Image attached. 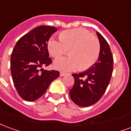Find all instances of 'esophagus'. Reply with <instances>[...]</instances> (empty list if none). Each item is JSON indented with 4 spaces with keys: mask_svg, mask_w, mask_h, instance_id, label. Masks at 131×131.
<instances>
[{
    "mask_svg": "<svg viewBox=\"0 0 131 131\" xmlns=\"http://www.w3.org/2000/svg\"><path fill=\"white\" fill-rule=\"evenodd\" d=\"M67 75V73H64V72H60V76L61 77H64V76H66Z\"/></svg>",
    "mask_w": 131,
    "mask_h": 131,
    "instance_id": "esophagus-1",
    "label": "esophagus"
}]
</instances>
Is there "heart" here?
<instances>
[{"label": "heart", "instance_id": "b5f03b06", "mask_svg": "<svg viewBox=\"0 0 131 131\" xmlns=\"http://www.w3.org/2000/svg\"><path fill=\"white\" fill-rule=\"evenodd\" d=\"M47 48L57 57L69 49V56L59 57L54 61V67L59 71L71 72L80 68L86 70L96 62L100 53V42L93 34L84 28L64 31L58 37L50 38Z\"/></svg>", "mask_w": 131, "mask_h": 131}]
</instances>
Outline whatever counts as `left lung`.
Instances as JSON below:
<instances>
[{"instance_id": "obj_1", "label": "left lung", "mask_w": 131, "mask_h": 131, "mask_svg": "<svg viewBox=\"0 0 131 131\" xmlns=\"http://www.w3.org/2000/svg\"><path fill=\"white\" fill-rule=\"evenodd\" d=\"M96 35L100 42L97 62L84 72L72 74L74 84L69 91V96L72 101L79 106H89L99 101L112 76L113 59L110 47L99 32Z\"/></svg>"}]
</instances>
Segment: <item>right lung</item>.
<instances>
[{
	"mask_svg": "<svg viewBox=\"0 0 131 131\" xmlns=\"http://www.w3.org/2000/svg\"><path fill=\"white\" fill-rule=\"evenodd\" d=\"M57 31L55 27L41 25L23 36L15 45L10 57V71L15 87L24 100L38 99L59 76L58 71L42 69L52 63L47 42Z\"/></svg>",
	"mask_w": 131,
	"mask_h": 131,
	"instance_id": "1",
	"label": "right lung"
}]
</instances>
